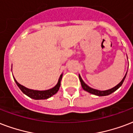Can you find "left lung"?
<instances>
[{
    "label": "left lung",
    "mask_w": 133,
    "mask_h": 133,
    "mask_svg": "<svg viewBox=\"0 0 133 133\" xmlns=\"http://www.w3.org/2000/svg\"><path fill=\"white\" fill-rule=\"evenodd\" d=\"M126 75H127V72L125 73V76H124V77L123 78V79L121 80V82L119 84L115 86L113 88H111L110 89H108V90H106V91H100V90H97V89H94L93 88H91L90 87H89L88 85L86 84V83L83 81V79L81 77V76L80 75H79V78L80 80V82H81V85H82V89L84 90V91H87V92H89L90 94H94V95H96V96H108L109 94H112L113 92H114L115 91H116L117 89L121 87V86L122 85V84L124 82V79H125V77H126Z\"/></svg>",
    "instance_id": "8db88e82"
}]
</instances>
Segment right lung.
<instances>
[{"label":"right lung","mask_w":133,"mask_h":133,"mask_svg":"<svg viewBox=\"0 0 133 133\" xmlns=\"http://www.w3.org/2000/svg\"><path fill=\"white\" fill-rule=\"evenodd\" d=\"M62 77L63 74H61V76H60L59 79H58V83L55 87L50 89H48V90H45V91H37V90H33V89H28V88L22 86V85L17 82V80L15 79V77H14V79H15V82L18 86V87L20 89V90L25 95L28 96L29 98H33L34 100H44V99L51 98V96L57 93L58 91L59 90L60 87H61V81Z\"/></svg>","instance_id":"right-lung-1"}]
</instances>
